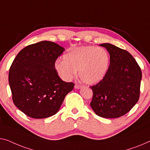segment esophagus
<instances>
[{
  "label": "esophagus",
  "mask_w": 150,
  "mask_h": 150,
  "mask_svg": "<svg viewBox=\"0 0 150 150\" xmlns=\"http://www.w3.org/2000/svg\"><path fill=\"white\" fill-rule=\"evenodd\" d=\"M75 88L76 89H79V88H81V85H80V84H78V83L75 84Z\"/></svg>",
  "instance_id": "1"
}]
</instances>
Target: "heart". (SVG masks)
Instances as JSON below:
<instances>
[{"instance_id": "1", "label": "heart", "mask_w": 150, "mask_h": 150, "mask_svg": "<svg viewBox=\"0 0 150 150\" xmlns=\"http://www.w3.org/2000/svg\"><path fill=\"white\" fill-rule=\"evenodd\" d=\"M64 61H57L54 67L66 81L72 79L79 71V77L88 84H95L103 79L110 64V55L103 48L81 46L68 50Z\"/></svg>"}]
</instances>
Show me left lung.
Returning a JSON list of instances; mask_svg holds the SVG:
<instances>
[{"instance_id":"left-lung-1","label":"left lung","mask_w":150,"mask_h":150,"mask_svg":"<svg viewBox=\"0 0 150 150\" xmlns=\"http://www.w3.org/2000/svg\"><path fill=\"white\" fill-rule=\"evenodd\" d=\"M110 54V64L101 81L91 86L90 106L99 117L114 118L125 115L139 100L142 73L127 50L110 44H102Z\"/></svg>"}]
</instances>
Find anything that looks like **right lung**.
I'll list each match as a JSON object with an SVG mask.
<instances>
[{"mask_svg": "<svg viewBox=\"0 0 150 150\" xmlns=\"http://www.w3.org/2000/svg\"><path fill=\"white\" fill-rule=\"evenodd\" d=\"M64 49L54 42L30 44L15 58L8 72L13 103L33 118L51 117L59 111L74 83L60 78L55 62Z\"/></svg>", "mask_w": 150, "mask_h": 150, "instance_id": "add662e5", "label": "right lung"}]
</instances>
